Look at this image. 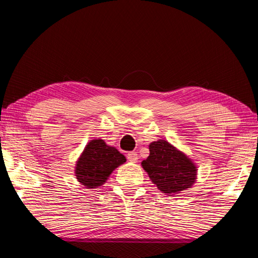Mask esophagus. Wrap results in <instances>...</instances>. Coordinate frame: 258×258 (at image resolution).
<instances>
[{"mask_svg": "<svg viewBox=\"0 0 258 258\" xmlns=\"http://www.w3.org/2000/svg\"><path fill=\"white\" fill-rule=\"evenodd\" d=\"M127 160L131 163H136V162H138L139 157H138V154H136V152H130L128 154H127Z\"/></svg>", "mask_w": 258, "mask_h": 258, "instance_id": "34e87169", "label": "esophagus"}]
</instances>
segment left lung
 Wrapping results in <instances>:
<instances>
[{
  "instance_id": "left-lung-1",
  "label": "left lung",
  "mask_w": 258,
  "mask_h": 258,
  "mask_svg": "<svg viewBox=\"0 0 258 258\" xmlns=\"http://www.w3.org/2000/svg\"><path fill=\"white\" fill-rule=\"evenodd\" d=\"M142 166L157 188L167 195L191 187L196 180L195 164L164 140L152 142L150 155L142 162Z\"/></svg>"
}]
</instances>
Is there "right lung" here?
<instances>
[{
  "mask_svg": "<svg viewBox=\"0 0 258 258\" xmlns=\"http://www.w3.org/2000/svg\"><path fill=\"white\" fill-rule=\"evenodd\" d=\"M126 162L115 147L106 145L103 140H93L76 162L75 176L87 188H95L106 182L115 168Z\"/></svg>",
  "mask_w": 258,
  "mask_h": 258,
  "instance_id": "obj_1",
  "label": "right lung"
}]
</instances>
